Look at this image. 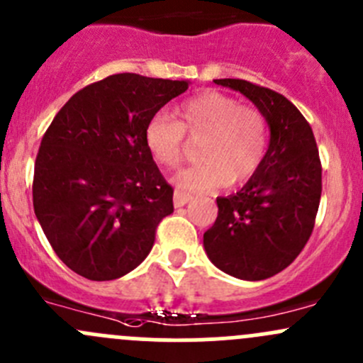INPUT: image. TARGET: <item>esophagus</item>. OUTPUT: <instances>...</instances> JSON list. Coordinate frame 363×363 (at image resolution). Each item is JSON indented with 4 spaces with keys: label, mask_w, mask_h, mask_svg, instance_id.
<instances>
[{
    "label": "esophagus",
    "mask_w": 363,
    "mask_h": 363,
    "mask_svg": "<svg viewBox=\"0 0 363 363\" xmlns=\"http://www.w3.org/2000/svg\"><path fill=\"white\" fill-rule=\"evenodd\" d=\"M191 200V195L189 193H184L181 191V189H177V191L174 193V205L175 207H182V205H186Z\"/></svg>",
    "instance_id": "34e87169"
}]
</instances>
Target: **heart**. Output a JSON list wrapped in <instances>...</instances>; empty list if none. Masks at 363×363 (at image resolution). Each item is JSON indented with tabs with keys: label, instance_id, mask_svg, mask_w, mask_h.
<instances>
[{
	"label": "heart",
	"instance_id": "1",
	"mask_svg": "<svg viewBox=\"0 0 363 363\" xmlns=\"http://www.w3.org/2000/svg\"><path fill=\"white\" fill-rule=\"evenodd\" d=\"M177 119L156 113L145 124L149 152L161 167H179L186 152V135L199 140L200 163L186 168L175 184L188 193L214 191L223 184H244L265 160L269 123L259 108L208 89L175 108Z\"/></svg>",
	"mask_w": 363,
	"mask_h": 363
}]
</instances>
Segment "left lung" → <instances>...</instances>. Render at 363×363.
<instances>
[{"label": "left lung", "instance_id": "1", "mask_svg": "<svg viewBox=\"0 0 363 363\" xmlns=\"http://www.w3.org/2000/svg\"><path fill=\"white\" fill-rule=\"evenodd\" d=\"M263 112L270 144L263 164L240 191L218 199L203 233L208 259L223 272L262 281L286 269L313 233L321 199V161L306 117L288 98L242 79H216Z\"/></svg>", "mask_w": 363, "mask_h": 363}]
</instances>
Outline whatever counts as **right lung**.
I'll use <instances>...</instances> for the list:
<instances>
[{"label": "right lung", "instance_id": "obj_1", "mask_svg": "<svg viewBox=\"0 0 363 363\" xmlns=\"http://www.w3.org/2000/svg\"><path fill=\"white\" fill-rule=\"evenodd\" d=\"M188 89L186 80L117 73L63 105L40 144L33 207L61 262L91 281L140 265L174 188L145 145L147 121Z\"/></svg>", "mask_w": 363, "mask_h": 363}]
</instances>
